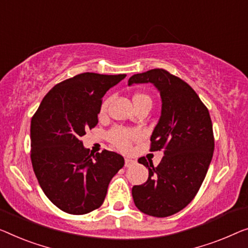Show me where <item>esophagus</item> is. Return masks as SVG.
<instances>
[{
  "mask_svg": "<svg viewBox=\"0 0 248 248\" xmlns=\"http://www.w3.org/2000/svg\"><path fill=\"white\" fill-rule=\"evenodd\" d=\"M135 164V161L132 160V159H129V158H125L124 159V166L125 167H130L131 165H134Z\"/></svg>",
  "mask_w": 248,
  "mask_h": 248,
  "instance_id": "esophagus-1",
  "label": "esophagus"
}]
</instances>
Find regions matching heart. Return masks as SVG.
Here are the masks:
<instances>
[{"label":"heart","mask_w":248,"mask_h":248,"mask_svg":"<svg viewBox=\"0 0 248 248\" xmlns=\"http://www.w3.org/2000/svg\"><path fill=\"white\" fill-rule=\"evenodd\" d=\"M132 100H134V103L139 102V101L151 102V99L149 95H147L145 93H136ZM107 106H108V100H105L101 105L100 113H103L106 111ZM108 137L110 141H111L113 145L118 148V149L123 151H128L131 147L132 140L137 139V137H138V132L135 130H130V129L116 127L113 128L112 130L109 131Z\"/></svg>","instance_id":"1"}]
</instances>
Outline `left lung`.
I'll return each mask as SVG.
<instances>
[{
	"mask_svg": "<svg viewBox=\"0 0 248 248\" xmlns=\"http://www.w3.org/2000/svg\"><path fill=\"white\" fill-rule=\"evenodd\" d=\"M153 83L160 92L161 116L150 138V151L165 156L155 167L139 158L149 177L132 187L140 212L167 217L180 212L195 198L212 161L215 141L207 107L187 82L165 69H153L130 77L128 84Z\"/></svg>",
	"mask_w": 248,
	"mask_h": 248,
	"instance_id": "8db88e82",
	"label": "left lung"
}]
</instances>
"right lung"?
I'll return each mask as SVG.
<instances>
[{"mask_svg":"<svg viewBox=\"0 0 248 248\" xmlns=\"http://www.w3.org/2000/svg\"><path fill=\"white\" fill-rule=\"evenodd\" d=\"M125 75L80 73L46 94L31 119V161L47 198L63 212L84 215L105 201L124 159L109 150L92 155L80 138L98 124L102 97Z\"/></svg>","mask_w":248,"mask_h":248,"instance_id":"1","label":"right lung"}]
</instances>
